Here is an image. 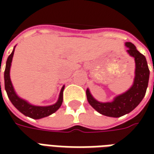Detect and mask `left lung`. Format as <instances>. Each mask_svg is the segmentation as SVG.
I'll use <instances>...</instances> for the list:
<instances>
[{"instance_id": "left-lung-1", "label": "left lung", "mask_w": 154, "mask_h": 154, "mask_svg": "<svg viewBox=\"0 0 154 154\" xmlns=\"http://www.w3.org/2000/svg\"><path fill=\"white\" fill-rule=\"evenodd\" d=\"M125 46L128 48L126 52L134 58L135 62V76L134 83L129 90L115 97L110 102H100L92 97L90 90L87 89V97L89 104L97 112L103 116L118 118L129 114L138 106L145 96L149 79L147 60L132 43L126 42Z\"/></svg>"}]
</instances>
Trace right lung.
I'll return each mask as SVG.
<instances>
[{
  "label": "right lung",
  "instance_id": "right-lung-1",
  "mask_svg": "<svg viewBox=\"0 0 154 154\" xmlns=\"http://www.w3.org/2000/svg\"><path fill=\"white\" fill-rule=\"evenodd\" d=\"M15 48H13L12 53L10 54V56L7 58L6 64H5V72H4L5 89L6 91V93H7L9 99L11 101L13 106L20 112H21L25 116L30 117L32 119H38L50 116V115H52L54 112H56L60 108L61 106H62L63 100V92L65 86H63V87H62V89H61L60 94H59V97H58L57 102L54 104V105L48 106H38L32 105L29 102H28L27 100H24V99H22L21 97H19L18 95L16 94V92H15L14 87H13L11 80V77H10V71H11V67L12 58H13V55H14V52H15Z\"/></svg>",
  "mask_w": 154,
  "mask_h": 154
}]
</instances>
